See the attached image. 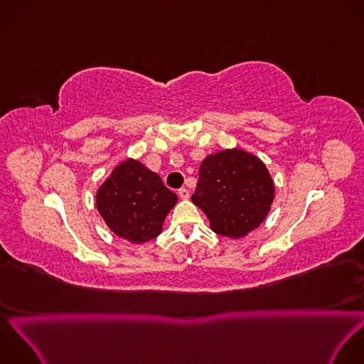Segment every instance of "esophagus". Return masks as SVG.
<instances>
[{
  "label": "esophagus",
  "mask_w": 364,
  "mask_h": 364,
  "mask_svg": "<svg viewBox=\"0 0 364 364\" xmlns=\"http://www.w3.org/2000/svg\"><path fill=\"white\" fill-rule=\"evenodd\" d=\"M178 196L181 200H187L190 197V191L187 188H180L178 190Z\"/></svg>",
  "instance_id": "34e87169"
}]
</instances>
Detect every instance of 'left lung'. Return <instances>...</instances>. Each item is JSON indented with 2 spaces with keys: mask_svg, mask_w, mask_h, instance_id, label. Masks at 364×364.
<instances>
[{
  "mask_svg": "<svg viewBox=\"0 0 364 364\" xmlns=\"http://www.w3.org/2000/svg\"><path fill=\"white\" fill-rule=\"evenodd\" d=\"M274 200V183L266 164L245 150L207 156L200 166L191 201L210 220V228L240 238L257 228Z\"/></svg>",
  "mask_w": 364,
  "mask_h": 364,
  "instance_id": "obj_1",
  "label": "left lung"
}]
</instances>
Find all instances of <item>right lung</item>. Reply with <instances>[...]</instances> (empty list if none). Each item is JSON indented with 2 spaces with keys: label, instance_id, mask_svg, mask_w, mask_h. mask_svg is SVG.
Listing matches in <instances>:
<instances>
[{
  "label": "right lung",
  "instance_id": "add662e5",
  "mask_svg": "<svg viewBox=\"0 0 364 364\" xmlns=\"http://www.w3.org/2000/svg\"><path fill=\"white\" fill-rule=\"evenodd\" d=\"M95 198L97 210L109 230L136 245L161 232L167 214L178 200L157 173L133 159L112 170Z\"/></svg>",
  "mask_w": 364,
  "mask_h": 364
}]
</instances>
